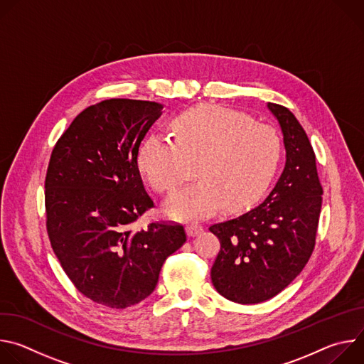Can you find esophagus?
I'll return each instance as SVG.
<instances>
[{
    "mask_svg": "<svg viewBox=\"0 0 364 364\" xmlns=\"http://www.w3.org/2000/svg\"><path fill=\"white\" fill-rule=\"evenodd\" d=\"M201 230H203V226L197 225V223H191V225L186 226V232L188 236H197L198 233H201Z\"/></svg>",
    "mask_w": 364,
    "mask_h": 364,
    "instance_id": "34e87169",
    "label": "esophagus"
}]
</instances>
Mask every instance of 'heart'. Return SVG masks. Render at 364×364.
I'll list each match as a JSON object with an SVG mask.
<instances>
[{
	"instance_id": "b5f03b06",
	"label": "heart",
	"mask_w": 364,
	"mask_h": 364,
	"mask_svg": "<svg viewBox=\"0 0 364 364\" xmlns=\"http://www.w3.org/2000/svg\"><path fill=\"white\" fill-rule=\"evenodd\" d=\"M174 139L152 134L138 151V168L160 194H170L186 180L188 163L197 161L198 181L174 194L166 212L174 219H201L240 210L264 193L278 167V132L239 111L200 105L173 122Z\"/></svg>"
}]
</instances>
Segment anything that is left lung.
<instances>
[{
	"mask_svg": "<svg viewBox=\"0 0 364 364\" xmlns=\"http://www.w3.org/2000/svg\"><path fill=\"white\" fill-rule=\"evenodd\" d=\"M287 151L285 168L269 196L250 212L209 230L220 240L212 282L237 304L264 302L287 288L314 250L323 187L316 154L294 114L268 103Z\"/></svg>",
	"mask_w": 364,
	"mask_h": 364,
	"instance_id": "obj_1",
	"label": "left lung"
}]
</instances>
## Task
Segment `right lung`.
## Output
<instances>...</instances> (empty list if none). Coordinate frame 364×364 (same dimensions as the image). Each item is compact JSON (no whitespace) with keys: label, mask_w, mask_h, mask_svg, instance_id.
<instances>
[{"label":"right lung","mask_w":364,"mask_h":364,"mask_svg":"<svg viewBox=\"0 0 364 364\" xmlns=\"http://www.w3.org/2000/svg\"><path fill=\"white\" fill-rule=\"evenodd\" d=\"M161 109L149 100H102L82 111L51 151L44 181L51 247L77 291L105 306L145 299L186 242L178 223L132 228L154 207L136 159Z\"/></svg>","instance_id":"right-lung-1"}]
</instances>
